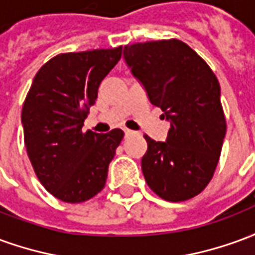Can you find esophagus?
Segmentation results:
<instances>
[{
	"mask_svg": "<svg viewBox=\"0 0 255 255\" xmlns=\"http://www.w3.org/2000/svg\"><path fill=\"white\" fill-rule=\"evenodd\" d=\"M124 135H126V136L133 135V131H131V129H127V128H126V129H124Z\"/></svg>",
	"mask_w": 255,
	"mask_h": 255,
	"instance_id": "1",
	"label": "esophagus"
}]
</instances>
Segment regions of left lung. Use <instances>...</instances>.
<instances>
[{
  "mask_svg": "<svg viewBox=\"0 0 255 255\" xmlns=\"http://www.w3.org/2000/svg\"><path fill=\"white\" fill-rule=\"evenodd\" d=\"M123 56L150 102L171 123L165 142L144 135L146 183L165 201L195 197L213 177L227 131L219 80L179 39L127 45Z\"/></svg>",
  "mask_w": 255,
  "mask_h": 255,
  "instance_id": "obj_1",
  "label": "left lung"
}]
</instances>
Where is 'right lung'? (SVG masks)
Wrapping results in <instances>:
<instances>
[{
    "instance_id": "obj_1",
    "label": "right lung",
    "mask_w": 255,
    "mask_h": 255,
    "mask_svg": "<svg viewBox=\"0 0 255 255\" xmlns=\"http://www.w3.org/2000/svg\"><path fill=\"white\" fill-rule=\"evenodd\" d=\"M122 46L64 53L38 71L21 111L24 143L35 175L63 202H84L104 188L124 132L83 131L98 87L122 58Z\"/></svg>"
}]
</instances>
